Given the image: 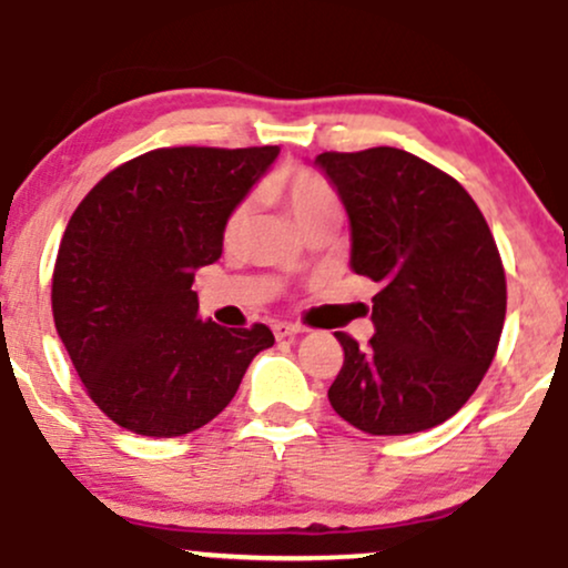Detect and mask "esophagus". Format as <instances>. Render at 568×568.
Here are the masks:
<instances>
[{"instance_id":"1","label":"esophagus","mask_w":568,"mask_h":568,"mask_svg":"<svg viewBox=\"0 0 568 568\" xmlns=\"http://www.w3.org/2000/svg\"><path fill=\"white\" fill-rule=\"evenodd\" d=\"M272 331H275L277 338H293L298 334H304V325H296V323H275L272 325Z\"/></svg>"}]
</instances>
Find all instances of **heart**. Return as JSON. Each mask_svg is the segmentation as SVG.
<instances>
[{
  "mask_svg": "<svg viewBox=\"0 0 568 568\" xmlns=\"http://www.w3.org/2000/svg\"><path fill=\"white\" fill-rule=\"evenodd\" d=\"M277 192L283 194V200L288 202L293 219L298 221V226L306 230V226H312L315 221H321L325 216H338V200L336 194L331 192V186L325 184L317 173L312 171H293L291 175H285L283 181H280ZM247 202H237V205L232 207L230 216L224 221V232H221V237H224V245H237L240 237H243L245 226H247Z\"/></svg>",
  "mask_w": 568,
  "mask_h": 568,
  "instance_id": "1",
  "label": "heart"
}]
</instances>
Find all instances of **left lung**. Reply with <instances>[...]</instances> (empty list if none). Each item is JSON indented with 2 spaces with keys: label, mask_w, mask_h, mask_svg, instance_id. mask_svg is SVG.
<instances>
[{
  "label": "left lung",
  "mask_w": 568,
  "mask_h": 568,
  "mask_svg": "<svg viewBox=\"0 0 568 568\" xmlns=\"http://www.w3.org/2000/svg\"><path fill=\"white\" fill-rule=\"evenodd\" d=\"M317 165L349 213V266L379 285L366 347L336 334L344 363L331 406L368 435L452 419L505 325V266L484 213L459 181L403 149L323 152Z\"/></svg>",
  "instance_id": "1"
}]
</instances>
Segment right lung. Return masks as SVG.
Segmentation results:
<instances>
[{
    "instance_id": "1",
    "label": "right lung",
    "mask_w": 568,
    "mask_h": 568,
    "mask_svg": "<svg viewBox=\"0 0 568 568\" xmlns=\"http://www.w3.org/2000/svg\"><path fill=\"white\" fill-rule=\"evenodd\" d=\"M277 146L152 149L122 162L71 213L53 270L55 331L84 393L146 438L200 429L230 406L275 336L197 317L194 270Z\"/></svg>"
}]
</instances>
